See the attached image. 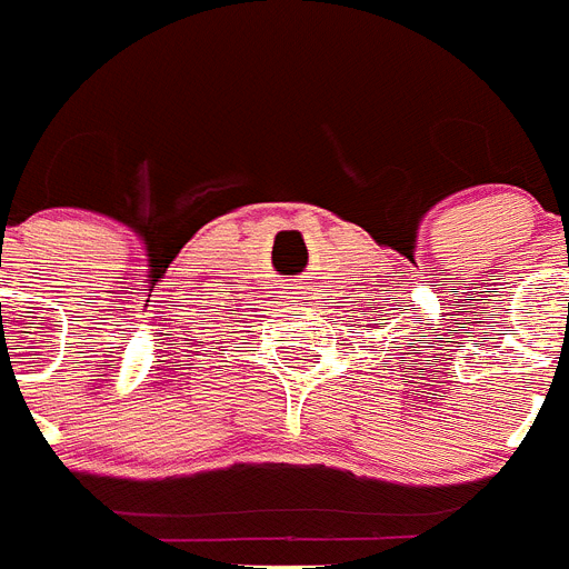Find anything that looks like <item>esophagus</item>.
Returning a JSON list of instances; mask_svg holds the SVG:
<instances>
[{
    "mask_svg": "<svg viewBox=\"0 0 569 569\" xmlns=\"http://www.w3.org/2000/svg\"><path fill=\"white\" fill-rule=\"evenodd\" d=\"M297 293H299V290H297ZM293 299H299V297H293Z\"/></svg>",
    "mask_w": 569,
    "mask_h": 569,
    "instance_id": "1",
    "label": "esophagus"
}]
</instances>
